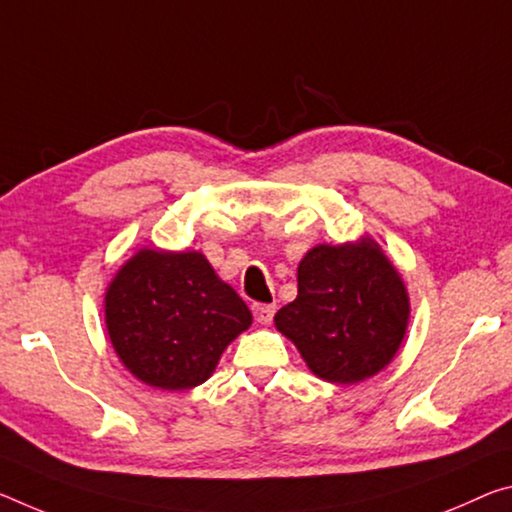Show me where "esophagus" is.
I'll return each mask as SVG.
<instances>
[{"instance_id":"1","label":"esophagus","mask_w":512,"mask_h":512,"mask_svg":"<svg viewBox=\"0 0 512 512\" xmlns=\"http://www.w3.org/2000/svg\"><path fill=\"white\" fill-rule=\"evenodd\" d=\"M253 314L257 323H264V326H269L273 321V314H275V305H266V303H255L253 305Z\"/></svg>"}]
</instances>
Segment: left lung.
<instances>
[{
    "mask_svg": "<svg viewBox=\"0 0 512 512\" xmlns=\"http://www.w3.org/2000/svg\"><path fill=\"white\" fill-rule=\"evenodd\" d=\"M410 303L401 275L371 239L316 246L298 264V296L275 314L316 376L360 383L403 342Z\"/></svg>",
    "mask_w": 512,
    "mask_h": 512,
    "instance_id": "1",
    "label": "left lung"
}]
</instances>
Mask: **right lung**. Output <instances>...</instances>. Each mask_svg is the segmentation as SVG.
I'll return each instance as SVG.
<instances>
[{
    "mask_svg": "<svg viewBox=\"0 0 512 512\" xmlns=\"http://www.w3.org/2000/svg\"><path fill=\"white\" fill-rule=\"evenodd\" d=\"M111 344L152 387L189 389L253 321L237 291L200 253L143 248L118 271L104 298Z\"/></svg>",
    "mask_w": 512,
    "mask_h": 512,
    "instance_id": "right-lung-1",
    "label": "right lung"
}]
</instances>
